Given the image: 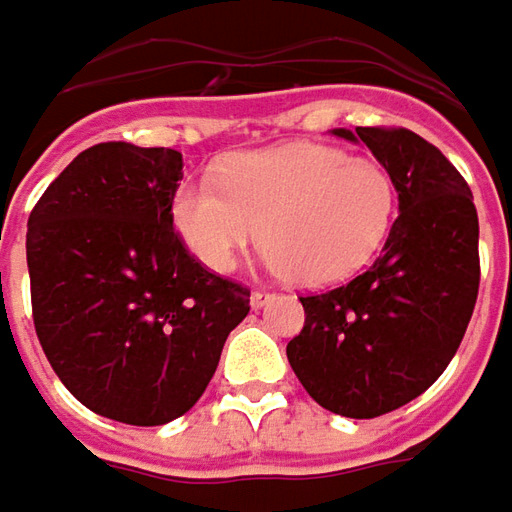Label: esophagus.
Returning a JSON list of instances; mask_svg holds the SVG:
<instances>
[{
    "label": "esophagus",
    "instance_id": "1",
    "mask_svg": "<svg viewBox=\"0 0 512 512\" xmlns=\"http://www.w3.org/2000/svg\"><path fill=\"white\" fill-rule=\"evenodd\" d=\"M271 300H274V294H269V291H252V308H263Z\"/></svg>",
    "mask_w": 512,
    "mask_h": 512
}]
</instances>
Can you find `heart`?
Listing matches in <instances>:
<instances>
[{
    "label": "heart",
    "mask_w": 512,
    "mask_h": 512,
    "mask_svg": "<svg viewBox=\"0 0 512 512\" xmlns=\"http://www.w3.org/2000/svg\"><path fill=\"white\" fill-rule=\"evenodd\" d=\"M395 182L378 159L322 145L249 151L176 193L173 218L190 252L227 274L243 252L269 241V266L302 285L342 283L384 246L395 218Z\"/></svg>",
    "instance_id": "1"
}]
</instances>
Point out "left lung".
Wrapping results in <instances>:
<instances>
[{
    "label": "left lung",
    "instance_id": "obj_1",
    "mask_svg": "<svg viewBox=\"0 0 512 512\" xmlns=\"http://www.w3.org/2000/svg\"><path fill=\"white\" fill-rule=\"evenodd\" d=\"M392 173L398 218L381 255L350 283L300 297L305 325L285 356L333 415H387L443 375L479 294V218L471 187L409 128H333Z\"/></svg>",
    "mask_w": 512,
    "mask_h": 512
}]
</instances>
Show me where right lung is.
Masks as SVG:
<instances>
[{"mask_svg": "<svg viewBox=\"0 0 512 512\" xmlns=\"http://www.w3.org/2000/svg\"><path fill=\"white\" fill-rule=\"evenodd\" d=\"M179 182V151L100 142L27 221L44 356L86 409L131 426L193 409L249 314V288L204 269L173 229Z\"/></svg>", "mask_w": 512, "mask_h": 512, "instance_id": "1", "label": "right lung"}]
</instances>
